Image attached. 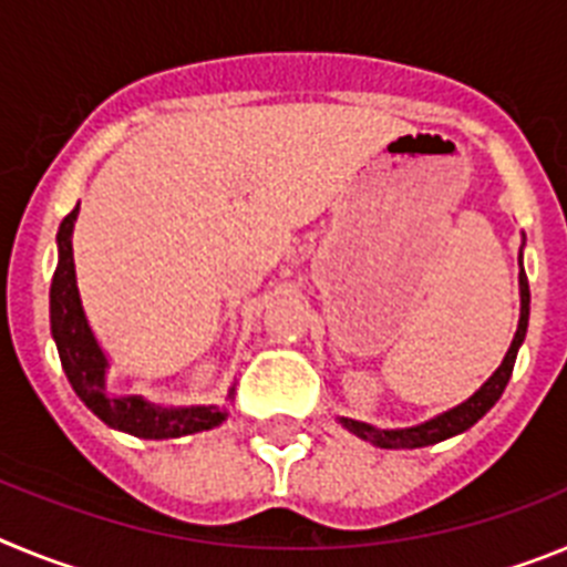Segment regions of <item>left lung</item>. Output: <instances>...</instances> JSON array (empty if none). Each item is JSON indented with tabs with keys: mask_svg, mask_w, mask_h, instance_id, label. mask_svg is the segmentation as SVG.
<instances>
[{
	"mask_svg": "<svg viewBox=\"0 0 567 567\" xmlns=\"http://www.w3.org/2000/svg\"><path fill=\"white\" fill-rule=\"evenodd\" d=\"M519 267H523V252H519ZM519 300H523V309H519V327H517V334H514V340H511V349L505 352V360L499 363L497 372L485 380L483 389L471 394V398L465 400V403H460L457 409L440 414V417L429 420V423L423 425H414V429H394V432H378V429H372V425L358 423V420H349V417H340V423H343L352 434H358L360 440H369V443L380 445V449H420V445L440 443V440L454 437V434L471 429V425L477 423V420L488 412L491 405L497 403L499 394L505 392L511 372H514V360H517L519 346H523L525 332H528L530 292H528L525 269L519 272Z\"/></svg>",
	"mask_w": 567,
	"mask_h": 567,
	"instance_id": "8db88e82",
	"label": "left lung"
}]
</instances>
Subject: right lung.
<instances>
[{
	"label": "right lung",
	"mask_w": 567,
	"mask_h": 567,
	"mask_svg": "<svg viewBox=\"0 0 567 567\" xmlns=\"http://www.w3.org/2000/svg\"><path fill=\"white\" fill-rule=\"evenodd\" d=\"M76 213L64 215L59 227V264L50 284V332L56 340L62 369L68 374L73 392L84 400L90 412L113 429L135 434L144 440H173L184 434L207 432L227 420V409L218 405H193V409H155L142 398H110L104 389L107 358L99 349L84 318L82 300L76 289V269H73V221ZM235 389H229L233 398Z\"/></svg>",
	"instance_id": "1"
}]
</instances>
